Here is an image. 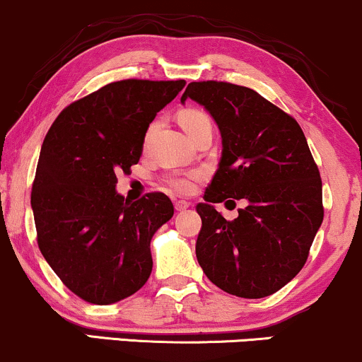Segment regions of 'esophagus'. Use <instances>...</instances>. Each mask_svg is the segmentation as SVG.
I'll use <instances>...</instances> for the list:
<instances>
[{
	"mask_svg": "<svg viewBox=\"0 0 362 362\" xmlns=\"http://www.w3.org/2000/svg\"><path fill=\"white\" fill-rule=\"evenodd\" d=\"M187 207H190V204L187 201H177L175 202V209L177 211H185Z\"/></svg>",
	"mask_w": 362,
	"mask_h": 362,
	"instance_id": "esophagus-1",
	"label": "esophagus"
}]
</instances>
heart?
Masks as SVG:
<instances>
[{"label":"heart","instance_id":"b5f03b06","mask_svg":"<svg viewBox=\"0 0 362 362\" xmlns=\"http://www.w3.org/2000/svg\"><path fill=\"white\" fill-rule=\"evenodd\" d=\"M178 122H180V126L184 127L187 134H190V132H194L195 129L211 124V119L204 110L195 109V107H187V109L180 110V114H178ZM167 185L173 190V192L187 194L192 190L194 177L172 175L167 178Z\"/></svg>","mask_w":362,"mask_h":362}]
</instances>
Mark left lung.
Instances as JSON below:
<instances>
[{
    "label": "left lung",
    "instance_id": "left-lung-1",
    "mask_svg": "<svg viewBox=\"0 0 362 362\" xmlns=\"http://www.w3.org/2000/svg\"><path fill=\"white\" fill-rule=\"evenodd\" d=\"M204 105L221 132L223 153L197 204L199 265L233 296H271L301 271L323 221L322 178L300 124L255 90L192 81L182 95ZM243 200L226 222L216 202Z\"/></svg>",
    "mask_w": 362,
    "mask_h": 362
}]
</instances>
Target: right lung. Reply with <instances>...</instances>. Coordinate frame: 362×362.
Listing matches in <instances>:
<instances>
[{
  "label": "right lung",
  "instance_id": "right-lung-1",
  "mask_svg": "<svg viewBox=\"0 0 362 362\" xmlns=\"http://www.w3.org/2000/svg\"><path fill=\"white\" fill-rule=\"evenodd\" d=\"M184 86L109 83L66 107L45 136L30 195L37 243L81 300L112 305L146 284L149 243L173 204L161 192L129 202L115 184L139 161L149 124Z\"/></svg>",
  "mask_w": 362,
  "mask_h": 362
}]
</instances>
